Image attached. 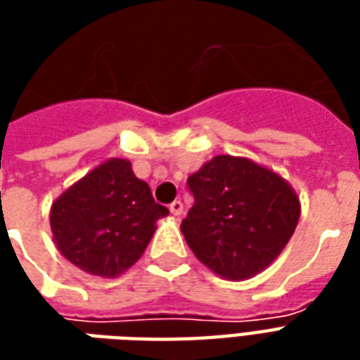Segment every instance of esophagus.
<instances>
[{
    "instance_id": "esophagus-1",
    "label": "esophagus",
    "mask_w": 360,
    "mask_h": 360,
    "mask_svg": "<svg viewBox=\"0 0 360 360\" xmlns=\"http://www.w3.org/2000/svg\"><path fill=\"white\" fill-rule=\"evenodd\" d=\"M169 212H172L173 216H181V214H183V202H181V200H173V202L169 204Z\"/></svg>"
}]
</instances>
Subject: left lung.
Returning <instances> with one entry per match:
<instances>
[{"label":"left lung","mask_w":360,"mask_h":360,"mask_svg":"<svg viewBox=\"0 0 360 360\" xmlns=\"http://www.w3.org/2000/svg\"><path fill=\"white\" fill-rule=\"evenodd\" d=\"M187 187L195 204L181 231L196 258L226 279L250 278L270 266L301 216L293 188L247 158H212Z\"/></svg>","instance_id":"left-lung-1"}]
</instances>
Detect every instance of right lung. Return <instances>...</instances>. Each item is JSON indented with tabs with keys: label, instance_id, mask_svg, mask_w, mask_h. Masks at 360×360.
<instances>
[{
	"label": "right lung",
	"instance_id": "right-lung-1",
	"mask_svg": "<svg viewBox=\"0 0 360 360\" xmlns=\"http://www.w3.org/2000/svg\"><path fill=\"white\" fill-rule=\"evenodd\" d=\"M169 210L127 160H108L67 188L51 206L50 226L61 255L92 276L115 278L142 257Z\"/></svg>",
	"mask_w": 360,
	"mask_h": 360
}]
</instances>
